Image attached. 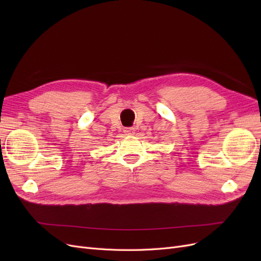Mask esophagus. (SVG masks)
I'll use <instances>...</instances> for the list:
<instances>
[{
	"mask_svg": "<svg viewBox=\"0 0 261 261\" xmlns=\"http://www.w3.org/2000/svg\"><path fill=\"white\" fill-rule=\"evenodd\" d=\"M124 132H125V134H127V135H134V134H135V128L128 127V128L124 129Z\"/></svg>",
	"mask_w": 261,
	"mask_h": 261,
	"instance_id": "esophagus-1",
	"label": "esophagus"
}]
</instances>
